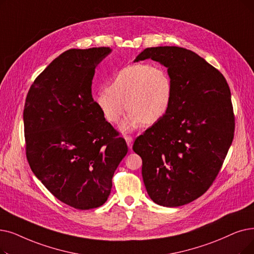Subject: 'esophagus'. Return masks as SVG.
<instances>
[{
	"mask_svg": "<svg viewBox=\"0 0 254 254\" xmlns=\"http://www.w3.org/2000/svg\"><path fill=\"white\" fill-rule=\"evenodd\" d=\"M125 139L127 141V144L128 146V148H131V146H133V141H134V138L131 136H125Z\"/></svg>",
	"mask_w": 254,
	"mask_h": 254,
	"instance_id": "34e87169",
	"label": "esophagus"
}]
</instances>
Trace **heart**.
Here are the masks:
<instances>
[{
    "instance_id": "1",
    "label": "heart",
    "mask_w": 254,
    "mask_h": 254,
    "mask_svg": "<svg viewBox=\"0 0 254 254\" xmlns=\"http://www.w3.org/2000/svg\"><path fill=\"white\" fill-rule=\"evenodd\" d=\"M172 81L158 64L138 63L120 69L107 89L93 96V101L108 123L115 125L127 109L129 113L121 125L125 131L143 125H154L165 117L171 105Z\"/></svg>"
}]
</instances>
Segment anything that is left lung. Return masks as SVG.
Wrapping results in <instances>:
<instances>
[{"label": "left lung", "instance_id": "obj_1", "mask_svg": "<svg viewBox=\"0 0 254 254\" xmlns=\"http://www.w3.org/2000/svg\"><path fill=\"white\" fill-rule=\"evenodd\" d=\"M148 58L168 68L172 100L133 149L152 201L181 206L203 195L222 167L235 135L230 89L221 72L190 50L147 48L135 61Z\"/></svg>", "mask_w": 254, "mask_h": 254}]
</instances>
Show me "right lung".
<instances>
[{
  "mask_svg": "<svg viewBox=\"0 0 254 254\" xmlns=\"http://www.w3.org/2000/svg\"><path fill=\"white\" fill-rule=\"evenodd\" d=\"M111 49L62 53L31 85L24 109L30 167L60 201L78 209L103 205L127 152L126 140L94 104L96 65Z\"/></svg>",
  "mask_w": 254,
  "mask_h": 254,
  "instance_id": "1",
  "label": "right lung"
}]
</instances>
